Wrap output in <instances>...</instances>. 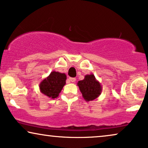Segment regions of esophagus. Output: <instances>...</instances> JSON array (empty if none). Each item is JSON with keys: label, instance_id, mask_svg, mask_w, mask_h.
Segmentation results:
<instances>
[{"label": "esophagus", "instance_id": "obj_1", "mask_svg": "<svg viewBox=\"0 0 148 148\" xmlns=\"http://www.w3.org/2000/svg\"><path fill=\"white\" fill-rule=\"evenodd\" d=\"M68 80L69 82H75L76 81V79L74 78V77H69L68 79Z\"/></svg>", "mask_w": 148, "mask_h": 148}]
</instances>
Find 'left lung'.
<instances>
[{
    "mask_svg": "<svg viewBox=\"0 0 148 148\" xmlns=\"http://www.w3.org/2000/svg\"><path fill=\"white\" fill-rule=\"evenodd\" d=\"M77 86L82 94V97L86 101L96 99L101 95L102 92V86L92 73L85 75L83 80L78 82Z\"/></svg>",
    "mask_w": 148,
    "mask_h": 148,
    "instance_id": "obj_1",
    "label": "left lung"
}]
</instances>
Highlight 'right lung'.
<instances>
[{"label":"right lung","instance_id":"obj_1","mask_svg":"<svg viewBox=\"0 0 148 148\" xmlns=\"http://www.w3.org/2000/svg\"><path fill=\"white\" fill-rule=\"evenodd\" d=\"M66 75L64 73L52 71L49 75L39 84V90L42 94L51 99L58 97L64 86L66 84Z\"/></svg>","mask_w":148,"mask_h":148}]
</instances>
